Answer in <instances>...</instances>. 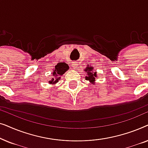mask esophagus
<instances>
[{
  "label": "esophagus",
  "mask_w": 148,
  "mask_h": 148,
  "mask_svg": "<svg viewBox=\"0 0 148 148\" xmlns=\"http://www.w3.org/2000/svg\"><path fill=\"white\" fill-rule=\"evenodd\" d=\"M78 62H77V61H74V62H72V66H73V68H74V69H78Z\"/></svg>",
  "instance_id": "34e87169"
}]
</instances>
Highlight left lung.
Wrapping results in <instances>:
<instances>
[{
    "label": "left lung",
    "instance_id": "obj_1",
    "mask_svg": "<svg viewBox=\"0 0 148 148\" xmlns=\"http://www.w3.org/2000/svg\"><path fill=\"white\" fill-rule=\"evenodd\" d=\"M86 70L88 71V72H86L87 76L86 77V79L90 81V82L94 83L95 81V77H97L96 72L93 71V68L92 67H87Z\"/></svg>",
    "mask_w": 148,
    "mask_h": 148
}]
</instances>
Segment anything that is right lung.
Here are the masks:
<instances>
[{"mask_svg":"<svg viewBox=\"0 0 148 148\" xmlns=\"http://www.w3.org/2000/svg\"><path fill=\"white\" fill-rule=\"evenodd\" d=\"M69 69V66L67 64L64 63V62H59V63L57 64L55 66V69H54V72H53V76L56 77V76H61L63 75L64 73L66 72V71H67ZM58 79H60L59 77L52 79V81H50V84H55V83L58 82Z\"/></svg>","mask_w":148,"mask_h":148,"instance_id":"add662e5","label":"right lung"}]
</instances>
